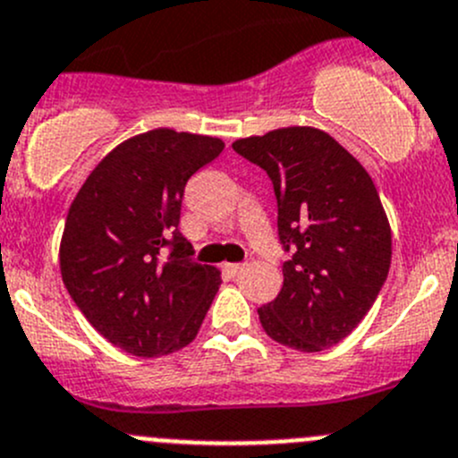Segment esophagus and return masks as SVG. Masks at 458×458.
Returning <instances> with one entry per match:
<instances>
[{
	"mask_svg": "<svg viewBox=\"0 0 458 458\" xmlns=\"http://www.w3.org/2000/svg\"><path fill=\"white\" fill-rule=\"evenodd\" d=\"M224 268L230 273V276H239V273L246 268V264H224Z\"/></svg>",
	"mask_w": 458,
	"mask_h": 458,
	"instance_id": "esophagus-1",
	"label": "esophagus"
}]
</instances>
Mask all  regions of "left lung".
<instances>
[{
    "mask_svg": "<svg viewBox=\"0 0 458 458\" xmlns=\"http://www.w3.org/2000/svg\"><path fill=\"white\" fill-rule=\"evenodd\" d=\"M233 148L271 178L277 237L292 253L259 323L301 352L332 348L369 314L391 267V228L369 171L310 126L237 140Z\"/></svg>",
    "mask_w": 458,
    "mask_h": 458,
    "instance_id": "8db88e82",
    "label": "left lung"
}]
</instances>
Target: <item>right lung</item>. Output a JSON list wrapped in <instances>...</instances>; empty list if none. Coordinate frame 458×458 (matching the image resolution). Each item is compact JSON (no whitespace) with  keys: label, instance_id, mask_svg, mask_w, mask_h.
<instances>
[{"label":"right lung","instance_id":"1","mask_svg":"<svg viewBox=\"0 0 458 458\" xmlns=\"http://www.w3.org/2000/svg\"><path fill=\"white\" fill-rule=\"evenodd\" d=\"M224 142L169 128L110 151L76 194L61 242V273L92 327L135 357L194 341L219 292L178 230L185 185Z\"/></svg>","mask_w":458,"mask_h":458}]
</instances>
